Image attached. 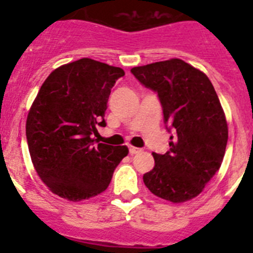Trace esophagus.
Instances as JSON below:
<instances>
[{
  "label": "esophagus",
  "mask_w": 253,
  "mask_h": 253,
  "mask_svg": "<svg viewBox=\"0 0 253 253\" xmlns=\"http://www.w3.org/2000/svg\"><path fill=\"white\" fill-rule=\"evenodd\" d=\"M139 152H142V149L137 148V147L129 146V153L130 154H137V153H139Z\"/></svg>",
  "instance_id": "esophagus-1"
}]
</instances>
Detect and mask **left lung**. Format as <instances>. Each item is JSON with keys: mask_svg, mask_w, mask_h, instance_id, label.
<instances>
[{"mask_svg": "<svg viewBox=\"0 0 253 253\" xmlns=\"http://www.w3.org/2000/svg\"><path fill=\"white\" fill-rule=\"evenodd\" d=\"M157 92L169 131V149L153 153L154 167L143 175L152 194L172 203L191 200L220 169L228 140L224 111L202 71L173 58L130 69Z\"/></svg>", "mask_w": 253, "mask_h": 253, "instance_id": "left-lung-1", "label": "left lung"}]
</instances>
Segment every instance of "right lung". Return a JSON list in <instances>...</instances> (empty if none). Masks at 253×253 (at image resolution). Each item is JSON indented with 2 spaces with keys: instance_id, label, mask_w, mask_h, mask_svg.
Listing matches in <instances>:
<instances>
[{
  "instance_id": "right-lung-1",
  "label": "right lung",
  "mask_w": 253,
  "mask_h": 253,
  "mask_svg": "<svg viewBox=\"0 0 253 253\" xmlns=\"http://www.w3.org/2000/svg\"><path fill=\"white\" fill-rule=\"evenodd\" d=\"M125 73L90 58L60 66L40 87L26 119L29 152L51 193L81 202L107 189L114 169L128 154L125 146L97 143L107 100Z\"/></svg>"
}]
</instances>
